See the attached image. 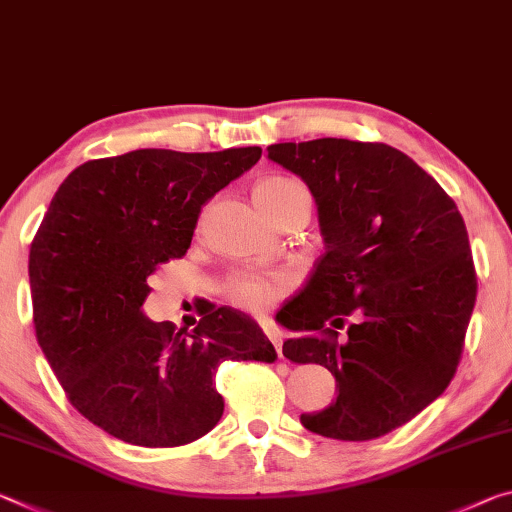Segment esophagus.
Here are the masks:
<instances>
[{
  "instance_id": "obj_1",
  "label": "esophagus",
  "mask_w": 512,
  "mask_h": 512,
  "mask_svg": "<svg viewBox=\"0 0 512 512\" xmlns=\"http://www.w3.org/2000/svg\"><path fill=\"white\" fill-rule=\"evenodd\" d=\"M263 331H265V335H267V338H270V342L274 345L276 354H279V358H283V338H281V333L276 331L274 326H263Z\"/></svg>"
}]
</instances>
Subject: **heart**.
<instances>
[{
  "mask_svg": "<svg viewBox=\"0 0 512 512\" xmlns=\"http://www.w3.org/2000/svg\"><path fill=\"white\" fill-rule=\"evenodd\" d=\"M254 197L272 220H279L292 204H297L299 199H308V192L297 179L274 174V177H265L256 183ZM286 290L288 283L279 274L236 272L224 283V295L231 301V306L251 315L270 311L276 301L286 295Z\"/></svg>",
  "mask_w": 512,
  "mask_h": 512,
  "instance_id": "1",
  "label": "heart"
}]
</instances>
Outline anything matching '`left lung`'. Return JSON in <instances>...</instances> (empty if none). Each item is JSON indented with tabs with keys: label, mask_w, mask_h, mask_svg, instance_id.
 Masks as SVG:
<instances>
[{
	"label": "left lung",
	"mask_w": 512,
	"mask_h": 512,
	"mask_svg": "<svg viewBox=\"0 0 512 512\" xmlns=\"http://www.w3.org/2000/svg\"><path fill=\"white\" fill-rule=\"evenodd\" d=\"M267 156L311 188L326 242L304 290L276 313L299 333L283 356L324 365L338 381L333 404L301 424L333 440L381 438L458 370L479 288L463 215L431 174L383 142H279Z\"/></svg>",
	"instance_id": "8db88e82"
}]
</instances>
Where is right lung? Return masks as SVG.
I'll return each instance as SVG.
<instances>
[{"label":"right lung","instance_id":"add662e5","mask_svg":"<svg viewBox=\"0 0 512 512\" xmlns=\"http://www.w3.org/2000/svg\"><path fill=\"white\" fill-rule=\"evenodd\" d=\"M261 147L95 158L70 172L29 251L33 329L65 397L117 440L181 447L220 422L222 360L274 363L254 320L211 301L190 333L152 322L147 279L186 256L201 206L261 158Z\"/></svg>","mask_w":512,"mask_h":512}]
</instances>
